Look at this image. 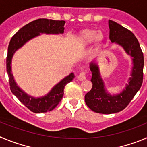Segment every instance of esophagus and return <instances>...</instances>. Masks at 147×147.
<instances>
[{
	"label": "esophagus",
	"mask_w": 147,
	"mask_h": 147,
	"mask_svg": "<svg viewBox=\"0 0 147 147\" xmlns=\"http://www.w3.org/2000/svg\"><path fill=\"white\" fill-rule=\"evenodd\" d=\"M87 76V72L86 71H83V72H81L80 74L77 76V79L80 81H83V80H85L86 79Z\"/></svg>",
	"instance_id": "esophagus-1"
}]
</instances>
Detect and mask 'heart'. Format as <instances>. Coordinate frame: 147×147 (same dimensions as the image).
I'll list each match as a JSON object with an SVG mask.
<instances>
[{"label":"heart","mask_w":147,"mask_h":147,"mask_svg":"<svg viewBox=\"0 0 147 147\" xmlns=\"http://www.w3.org/2000/svg\"><path fill=\"white\" fill-rule=\"evenodd\" d=\"M104 36L102 32H98V31L91 28H87L83 30L80 33L79 37V42L82 46H86L96 40V42L99 43L103 40Z\"/></svg>","instance_id":"obj_1"}]
</instances>
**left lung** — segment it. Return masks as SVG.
Listing matches in <instances>:
<instances>
[{
  "mask_svg": "<svg viewBox=\"0 0 147 147\" xmlns=\"http://www.w3.org/2000/svg\"><path fill=\"white\" fill-rule=\"evenodd\" d=\"M109 28L110 41L121 45L126 52L132 57L133 67L132 77L129 78V85H127L126 89L119 94L110 96L105 90L97 65L90 64V81L93 87L85 96V103L93 111L103 114L115 113L126 108L141 88L144 78V54L134 34L111 20H109Z\"/></svg>",
  "mask_w": 147,
  "mask_h": 147,
  "instance_id": "1",
  "label": "left lung"
}]
</instances>
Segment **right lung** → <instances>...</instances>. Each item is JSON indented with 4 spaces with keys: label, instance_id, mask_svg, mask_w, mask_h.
<instances>
[{
    "label": "right lung",
    "instance_id": "add662e5",
    "mask_svg": "<svg viewBox=\"0 0 147 147\" xmlns=\"http://www.w3.org/2000/svg\"><path fill=\"white\" fill-rule=\"evenodd\" d=\"M64 20H49L46 18H40L32 21L22 27L10 40L8 47L6 57V71L9 76V82L11 91L19 99L22 104L35 113H46L54 110L61 102L64 94L65 86L71 82L74 78V74L71 73L69 76L56 85L50 93L41 98H35L29 96L17 85L11 74V62L14 53L23 45L27 41L40 35V33L62 34L64 32Z\"/></svg>",
    "mask_w": 147,
    "mask_h": 147
}]
</instances>
